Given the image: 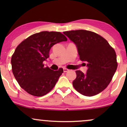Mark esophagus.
Returning <instances> with one entry per match:
<instances>
[{"mask_svg":"<svg viewBox=\"0 0 127 127\" xmlns=\"http://www.w3.org/2000/svg\"><path fill=\"white\" fill-rule=\"evenodd\" d=\"M63 70H64V72H67L69 70L67 69V68H64Z\"/></svg>","mask_w":127,"mask_h":127,"instance_id":"1","label":"esophagus"}]
</instances>
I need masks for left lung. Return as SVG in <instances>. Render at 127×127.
Here are the masks:
<instances>
[{
	"instance_id": "8db88e82",
	"label": "left lung",
	"mask_w": 127,
	"mask_h": 127,
	"mask_svg": "<svg viewBox=\"0 0 127 127\" xmlns=\"http://www.w3.org/2000/svg\"><path fill=\"white\" fill-rule=\"evenodd\" d=\"M63 33L76 45L80 60L88 67L85 74L76 71L73 86L84 95L99 94L108 86L117 68L115 50L105 39L93 32L78 30Z\"/></svg>"
}]
</instances>
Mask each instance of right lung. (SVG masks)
<instances>
[{
  "label": "right lung",
  "instance_id": "obj_1",
  "mask_svg": "<svg viewBox=\"0 0 127 127\" xmlns=\"http://www.w3.org/2000/svg\"><path fill=\"white\" fill-rule=\"evenodd\" d=\"M57 32H41L29 36L16 48L11 58L14 77L23 90L32 95L41 97L54 87L63 69L54 71L43 62L49 57L52 46L67 41Z\"/></svg>",
  "mask_w": 127,
  "mask_h": 127
}]
</instances>
